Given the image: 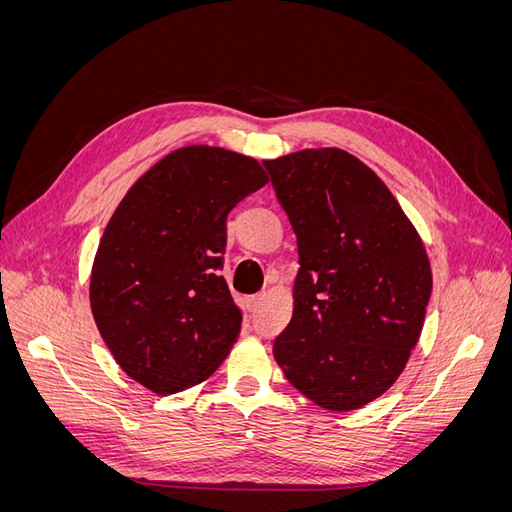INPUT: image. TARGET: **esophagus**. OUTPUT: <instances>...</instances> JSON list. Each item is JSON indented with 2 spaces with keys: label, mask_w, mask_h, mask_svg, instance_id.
I'll use <instances>...</instances> for the list:
<instances>
[{
  "label": "esophagus",
  "mask_w": 512,
  "mask_h": 512,
  "mask_svg": "<svg viewBox=\"0 0 512 512\" xmlns=\"http://www.w3.org/2000/svg\"><path fill=\"white\" fill-rule=\"evenodd\" d=\"M260 303H262V294H254V297L247 299V307H250L252 312H254V309H258Z\"/></svg>",
  "instance_id": "34e87169"
}]
</instances>
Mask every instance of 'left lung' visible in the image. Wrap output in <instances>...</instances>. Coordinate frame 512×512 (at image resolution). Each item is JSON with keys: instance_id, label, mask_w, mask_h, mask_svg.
Returning a JSON list of instances; mask_svg holds the SVG:
<instances>
[{"instance_id": "8db88e82", "label": "left lung", "mask_w": 512, "mask_h": 512, "mask_svg": "<svg viewBox=\"0 0 512 512\" xmlns=\"http://www.w3.org/2000/svg\"><path fill=\"white\" fill-rule=\"evenodd\" d=\"M262 164L301 265L273 356L314 404L356 410L399 378L421 335L425 247L389 188L350 153L305 149Z\"/></svg>"}]
</instances>
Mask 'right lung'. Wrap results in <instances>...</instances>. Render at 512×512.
Returning a JSON list of instances; mask_svg holds the SVG:
<instances>
[{"instance_id": "1", "label": "right lung", "mask_w": 512, "mask_h": 512, "mask_svg": "<svg viewBox=\"0 0 512 512\" xmlns=\"http://www.w3.org/2000/svg\"><path fill=\"white\" fill-rule=\"evenodd\" d=\"M267 183L252 158L183 147L138 179L108 222L89 301L126 374L158 395L209 378L241 331L220 275L226 218Z\"/></svg>"}]
</instances>
